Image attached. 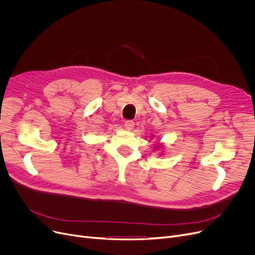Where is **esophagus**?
<instances>
[{
	"instance_id": "obj_1",
	"label": "esophagus",
	"mask_w": 255,
	"mask_h": 255,
	"mask_svg": "<svg viewBox=\"0 0 255 255\" xmlns=\"http://www.w3.org/2000/svg\"><path fill=\"white\" fill-rule=\"evenodd\" d=\"M124 126H125L126 130L130 131V130L133 129V127H134V122H133V121H131V120H128V121H126V122H125Z\"/></svg>"
}]
</instances>
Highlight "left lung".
<instances>
[{
    "label": "left lung",
    "instance_id": "1",
    "mask_svg": "<svg viewBox=\"0 0 255 255\" xmlns=\"http://www.w3.org/2000/svg\"><path fill=\"white\" fill-rule=\"evenodd\" d=\"M159 146H160V145H159Z\"/></svg>",
    "mask_w": 255,
    "mask_h": 255
}]
</instances>
